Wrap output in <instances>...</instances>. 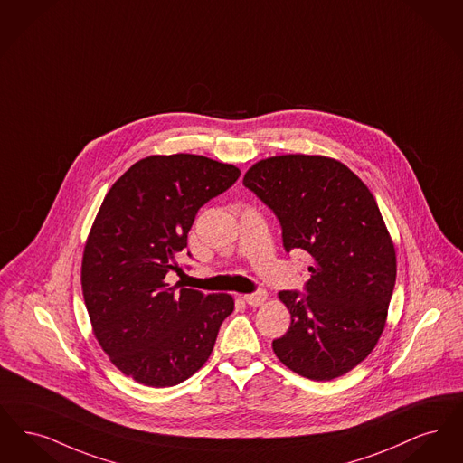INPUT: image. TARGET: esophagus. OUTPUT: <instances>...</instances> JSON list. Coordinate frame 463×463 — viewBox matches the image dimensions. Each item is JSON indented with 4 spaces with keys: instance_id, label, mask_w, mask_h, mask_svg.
<instances>
[{
    "instance_id": "34e87169",
    "label": "esophagus",
    "mask_w": 463,
    "mask_h": 463,
    "mask_svg": "<svg viewBox=\"0 0 463 463\" xmlns=\"http://www.w3.org/2000/svg\"><path fill=\"white\" fill-rule=\"evenodd\" d=\"M268 299V294L264 292V290H258V292H254V294H247V296H243V301L247 302L249 306H261Z\"/></svg>"
}]
</instances>
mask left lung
Returning a JSON list of instances; mask_svg holds the SVG:
<instances>
[{
	"label": "left lung",
	"mask_w": 463,
	"mask_h": 463,
	"mask_svg": "<svg viewBox=\"0 0 463 463\" xmlns=\"http://www.w3.org/2000/svg\"><path fill=\"white\" fill-rule=\"evenodd\" d=\"M243 184L277 214L285 250L311 256L307 294L279 292L292 322L273 351L306 379H337L377 345L396 283V250L379 205L347 165L325 156L262 159Z\"/></svg>",
	"instance_id": "obj_1"
}]
</instances>
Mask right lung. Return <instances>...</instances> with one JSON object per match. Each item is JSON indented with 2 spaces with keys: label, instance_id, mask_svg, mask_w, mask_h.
<instances>
[{
  "label": "right lung",
  "instance_id": "1",
  "mask_svg": "<svg viewBox=\"0 0 463 463\" xmlns=\"http://www.w3.org/2000/svg\"><path fill=\"white\" fill-rule=\"evenodd\" d=\"M241 176L203 156H150L112 184L86 239L80 285L93 334L126 377L148 387L186 381L209 360L230 294L169 287L195 214Z\"/></svg>",
  "mask_w": 463,
  "mask_h": 463
}]
</instances>
